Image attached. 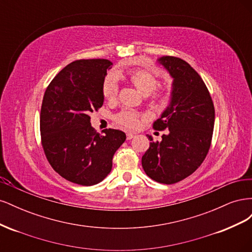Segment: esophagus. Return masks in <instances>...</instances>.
I'll use <instances>...</instances> for the list:
<instances>
[{"label": "esophagus", "instance_id": "esophagus-1", "mask_svg": "<svg viewBox=\"0 0 252 252\" xmlns=\"http://www.w3.org/2000/svg\"><path fill=\"white\" fill-rule=\"evenodd\" d=\"M134 136V134L133 133H127L126 134V138H127V140H131L132 138Z\"/></svg>", "mask_w": 252, "mask_h": 252}]
</instances>
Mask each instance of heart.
<instances>
[{"label": "heart", "mask_w": 252, "mask_h": 252, "mask_svg": "<svg viewBox=\"0 0 252 252\" xmlns=\"http://www.w3.org/2000/svg\"><path fill=\"white\" fill-rule=\"evenodd\" d=\"M129 79H130L131 83L138 88L144 95H149L158 86V80L157 79L156 75L152 73L142 70V69H135L129 72ZM103 94L108 100H112L118 94V83L116 78L113 75H108L105 79L103 84ZM158 96L161 98H166L167 94L164 91L158 94ZM140 116L139 113H136L131 110H123L119 112L116 116V121L118 124L126 129H135L139 126L140 123Z\"/></svg>", "instance_id": "b5f03b06"}]
</instances>
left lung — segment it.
I'll return each instance as SVG.
<instances>
[{
  "label": "left lung",
  "mask_w": 252,
  "mask_h": 252,
  "mask_svg": "<svg viewBox=\"0 0 252 252\" xmlns=\"http://www.w3.org/2000/svg\"><path fill=\"white\" fill-rule=\"evenodd\" d=\"M173 79L170 104L154 123L156 130H167L161 142H154L142 157L148 177L162 184H174L193 173L210 148L215 106L204 81L184 60L158 59Z\"/></svg>",
  "instance_id": "obj_1"
}]
</instances>
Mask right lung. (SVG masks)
I'll use <instances>...</instances> for the list:
<instances>
[{
    "label": "right lung",
    "mask_w": 252,
    "mask_h": 252,
    "mask_svg": "<svg viewBox=\"0 0 252 252\" xmlns=\"http://www.w3.org/2000/svg\"><path fill=\"white\" fill-rule=\"evenodd\" d=\"M112 63L105 59L78 60L64 67L44 94L40 130L49 164L67 181L82 186L102 182L112 158L126 140L117 129L96 133L89 114L104 103L103 84Z\"/></svg>",
    "instance_id": "add662e5"
}]
</instances>
